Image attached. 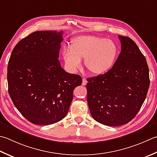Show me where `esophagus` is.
<instances>
[{
  "label": "esophagus",
  "mask_w": 157,
  "mask_h": 157,
  "mask_svg": "<svg viewBox=\"0 0 157 157\" xmlns=\"http://www.w3.org/2000/svg\"><path fill=\"white\" fill-rule=\"evenodd\" d=\"M87 84V80L85 78L82 79V86H85Z\"/></svg>",
  "instance_id": "obj_1"
}]
</instances>
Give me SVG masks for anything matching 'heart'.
<instances>
[{
    "instance_id": "obj_1",
    "label": "heart",
    "mask_w": 157,
    "mask_h": 157,
    "mask_svg": "<svg viewBox=\"0 0 157 157\" xmlns=\"http://www.w3.org/2000/svg\"><path fill=\"white\" fill-rule=\"evenodd\" d=\"M118 54L117 44L111 39L97 36H79L71 47L63 49V56L67 67L75 72L80 68L82 60L91 74L103 75L112 69Z\"/></svg>"
}]
</instances>
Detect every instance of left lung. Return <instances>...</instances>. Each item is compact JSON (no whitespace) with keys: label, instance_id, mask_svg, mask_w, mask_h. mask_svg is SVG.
<instances>
[{"label":"left lung","instance_id":"left-lung-1","mask_svg":"<svg viewBox=\"0 0 157 157\" xmlns=\"http://www.w3.org/2000/svg\"><path fill=\"white\" fill-rule=\"evenodd\" d=\"M121 54L108 71L87 79V102L92 117L103 124H127L139 112L150 86L145 56L128 36H118Z\"/></svg>","mask_w":157,"mask_h":157}]
</instances>
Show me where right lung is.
<instances>
[{
    "mask_svg": "<svg viewBox=\"0 0 157 157\" xmlns=\"http://www.w3.org/2000/svg\"><path fill=\"white\" fill-rule=\"evenodd\" d=\"M63 31L34 32L17 43L7 67L8 91L14 105L33 124L49 125L65 117L81 76L64 71L59 51Z\"/></svg>",
    "mask_w": 157,
    "mask_h": 157,
    "instance_id": "obj_1",
    "label": "right lung"
}]
</instances>
